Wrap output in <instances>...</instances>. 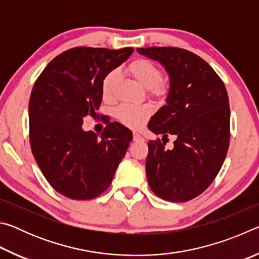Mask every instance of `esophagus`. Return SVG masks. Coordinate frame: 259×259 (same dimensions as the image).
<instances>
[{
    "instance_id": "obj_1",
    "label": "esophagus",
    "mask_w": 259,
    "mask_h": 259,
    "mask_svg": "<svg viewBox=\"0 0 259 259\" xmlns=\"http://www.w3.org/2000/svg\"><path fill=\"white\" fill-rule=\"evenodd\" d=\"M134 140L135 142H144V137L138 133H134Z\"/></svg>"
}]
</instances>
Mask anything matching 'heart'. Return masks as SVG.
<instances>
[{"label":"heart","instance_id":"1","mask_svg":"<svg viewBox=\"0 0 259 259\" xmlns=\"http://www.w3.org/2000/svg\"><path fill=\"white\" fill-rule=\"evenodd\" d=\"M128 72L140 85L150 90L154 96H164L166 88L161 82L159 67L146 59H137L128 66ZM117 78V71L109 72L104 77L102 90L104 98H109L113 94L114 84ZM152 113L150 105H122L116 111V116L122 123L133 129L140 128L147 121Z\"/></svg>","mask_w":259,"mask_h":259}]
</instances>
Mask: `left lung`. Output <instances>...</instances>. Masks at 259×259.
<instances>
[{"label":"left lung","mask_w":259,"mask_h":259,"mask_svg":"<svg viewBox=\"0 0 259 259\" xmlns=\"http://www.w3.org/2000/svg\"><path fill=\"white\" fill-rule=\"evenodd\" d=\"M169 76L163 105L148 122L155 135L176 136L172 150L150 140L146 176L151 190L170 202H186L216 178L230 144V105L224 83L191 51L170 47L139 48ZM163 142V138H162Z\"/></svg>","instance_id":"8db88e82"}]
</instances>
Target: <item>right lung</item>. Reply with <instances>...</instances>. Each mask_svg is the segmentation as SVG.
<instances>
[{"instance_id":"add662e5","label":"right lung","mask_w":259,"mask_h":259,"mask_svg":"<svg viewBox=\"0 0 259 259\" xmlns=\"http://www.w3.org/2000/svg\"><path fill=\"white\" fill-rule=\"evenodd\" d=\"M134 52L78 47L52 59L35 82L28 105L29 140L38 168L60 194L74 200L99 196L111 185L133 133L112 122L98 136L83 130L96 115L102 83Z\"/></svg>"}]
</instances>
